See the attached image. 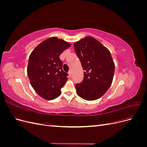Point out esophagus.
Here are the masks:
<instances>
[{"instance_id":"esophagus-1","label":"esophagus","mask_w":147,"mask_h":147,"mask_svg":"<svg viewBox=\"0 0 147 147\" xmlns=\"http://www.w3.org/2000/svg\"><path fill=\"white\" fill-rule=\"evenodd\" d=\"M69 75L70 77H72V72H71V71H69Z\"/></svg>"}]
</instances>
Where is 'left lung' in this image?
Masks as SVG:
<instances>
[{"instance_id":"left-lung-1","label":"left lung","mask_w":147,"mask_h":147,"mask_svg":"<svg viewBox=\"0 0 147 147\" xmlns=\"http://www.w3.org/2000/svg\"><path fill=\"white\" fill-rule=\"evenodd\" d=\"M74 49L84 70L82 82L75 84L77 94L87 100L100 98L113 80L115 64L110 52L91 37L75 42Z\"/></svg>"}]
</instances>
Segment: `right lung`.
Segmentation results:
<instances>
[{
    "instance_id": "1",
    "label": "right lung",
    "mask_w": 147,
    "mask_h": 147,
    "mask_svg": "<svg viewBox=\"0 0 147 147\" xmlns=\"http://www.w3.org/2000/svg\"><path fill=\"white\" fill-rule=\"evenodd\" d=\"M70 45L56 37L49 38L35 48L29 57L28 75L37 94L47 100L57 98L67 80L59 56Z\"/></svg>"
}]
</instances>
